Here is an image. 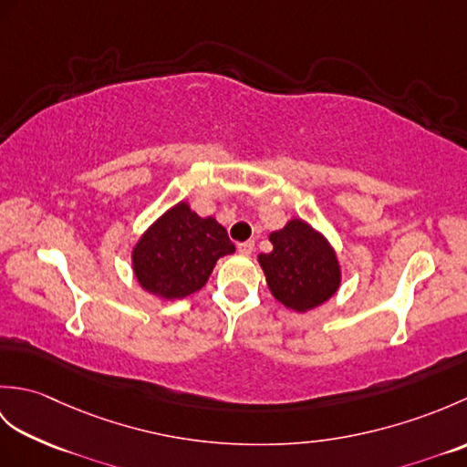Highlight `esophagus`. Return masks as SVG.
I'll return each instance as SVG.
<instances>
[{"instance_id":"obj_1","label":"esophagus","mask_w":467,"mask_h":467,"mask_svg":"<svg viewBox=\"0 0 467 467\" xmlns=\"http://www.w3.org/2000/svg\"><path fill=\"white\" fill-rule=\"evenodd\" d=\"M253 251H254V243H253V241H246V243H241V244H239V253H241V254L249 256Z\"/></svg>"}]
</instances>
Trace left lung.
I'll return each mask as SVG.
<instances>
[{"label": "left lung", "mask_w": 467, "mask_h": 467, "mask_svg": "<svg viewBox=\"0 0 467 467\" xmlns=\"http://www.w3.org/2000/svg\"><path fill=\"white\" fill-rule=\"evenodd\" d=\"M271 253H261V269L271 295L295 313L313 311L341 286V263L323 233L303 218H291L269 234Z\"/></svg>", "instance_id": "8db88e82"}]
</instances>
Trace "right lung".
<instances>
[{"label":"right lung","instance_id":"obj_1","mask_svg":"<svg viewBox=\"0 0 467 467\" xmlns=\"http://www.w3.org/2000/svg\"><path fill=\"white\" fill-rule=\"evenodd\" d=\"M236 249L216 218L176 202L146 228L132 249L138 285L158 299L176 301L201 291L221 256Z\"/></svg>","mask_w":467,"mask_h":467}]
</instances>
